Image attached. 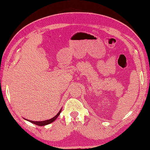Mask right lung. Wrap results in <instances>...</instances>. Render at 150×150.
Here are the masks:
<instances>
[{
    "label": "right lung",
    "instance_id": "obj_1",
    "mask_svg": "<svg viewBox=\"0 0 150 150\" xmlns=\"http://www.w3.org/2000/svg\"><path fill=\"white\" fill-rule=\"evenodd\" d=\"M61 110H62V109L59 111V112L58 113H57L55 117H53L52 119H49V120H44V121H40V122H38V121L29 120H27V119H26V120H28V121H30V122L33 123V124H36V125H38V126H45V125H47V124H50V123L53 122L54 120H55V119H57V118L59 117V114L60 113V112H61Z\"/></svg>",
    "mask_w": 150,
    "mask_h": 150
}]
</instances>
